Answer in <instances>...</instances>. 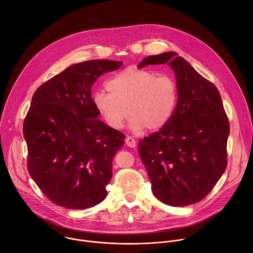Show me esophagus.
<instances>
[{
    "instance_id": "esophagus-1",
    "label": "esophagus",
    "mask_w": 253,
    "mask_h": 253,
    "mask_svg": "<svg viewBox=\"0 0 253 253\" xmlns=\"http://www.w3.org/2000/svg\"><path fill=\"white\" fill-rule=\"evenodd\" d=\"M125 142H126L127 146H129V147H131V148H135V147H136V140H135L134 138L130 137V136L126 137Z\"/></svg>"
}]
</instances>
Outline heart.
I'll return each mask as SVG.
<instances>
[{"label": "heart", "mask_w": 253, "mask_h": 253, "mask_svg": "<svg viewBox=\"0 0 253 253\" xmlns=\"http://www.w3.org/2000/svg\"><path fill=\"white\" fill-rule=\"evenodd\" d=\"M106 88L109 92H95L92 101L106 124L116 130L122 128L129 113L132 130H160L172 119L179 100L172 76L135 66L115 74Z\"/></svg>", "instance_id": "obj_1"}]
</instances>
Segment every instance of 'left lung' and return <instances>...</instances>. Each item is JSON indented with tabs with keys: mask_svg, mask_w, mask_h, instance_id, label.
Segmentation results:
<instances>
[{
	"mask_svg": "<svg viewBox=\"0 0 253 253\" xmlns=\"http://www.w3.org/2000/svg\"><path fill=\"white\" fill-rule=\"evenodd\" d=\"M166 63L177 78L178 105L169 123L138 142V151L154 196L185 207L206 198L225 171L229 123L214 84L177 52L148 56L138 67Z\"/></svg>",
	"mask_w": 253,
	"mask_h": 253,
	"instance_id": "obj_1",
	"label": "left lung"
}]
</instances>
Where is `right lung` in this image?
<instances>
[{"label":"right lung","mask_w":253,"mask_h":253,"mask_svg":"<svg viewBox=\"0 0 253 253\" xmlns=\"http://www.w3.org/2000/svg\"><path fill=\"white\" fill-rule=\"evenodd\" d=\"M122 61L93 59L72 64L33 95L24 122L28 170L57 206L84 210L101 203L112 178L113 158L125 135L98 119L91 86Z\"/></svg>","instance_id":"add662e5"}]
</instances>
